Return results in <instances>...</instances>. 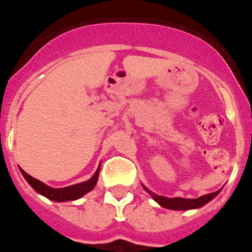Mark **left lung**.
Instances as JSON below:
<instances>
[{"label":"left lung","mask_w":252,"mask_h":252,"mask_svg":"<svg viewBox=\"0 0 252 252\" xmlns=\"http://www.w3.org/2000/svg\"><path fill=\"white\" fill-rule=\"evenodd\" d=\"M144 189L146 192L154 198V201L158 202L161 207L166 209H173V211H187V209H195V208H201L204 204H207L208 202H211L218 193L221 192V189L217 190V192L209 193V194H204L199 198H194V199H190V198H168V197H162V195H158L155 193H153L151 190H149L145 186Z\"/></svg>","instance_id":"obj_1"}]
</instances>
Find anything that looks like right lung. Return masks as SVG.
I'll return each instance as SVG.
<instances>
[{
    "instance_id": "obj_1",
    "label": "right lung",
    "mask_w": 252,
    "mask_h": 252,
    "mask_svg": "<svg viewBox=\"0 0 252 252\" xmlns=\"http://www.w3.org/2000/svg\"><path fill=\"white\" fill-rule=\"evenodd\" d=\"M20 171H21V174L24 175V178L26 179V182L35 189V192L44 195V197H46L48 199H50V201L68 202L75 201L78 198L83 197L84 194H87V193L91 192V190L94 188L95 184H97V180H98L99 166L90 180H86L83 183L74 184V186L65 187V188H51V187L43 183V182H40V180L35 179V178H32L31 175H29L28 173L22 170V169H20Z\"/></svg>"
}]
</instances>
